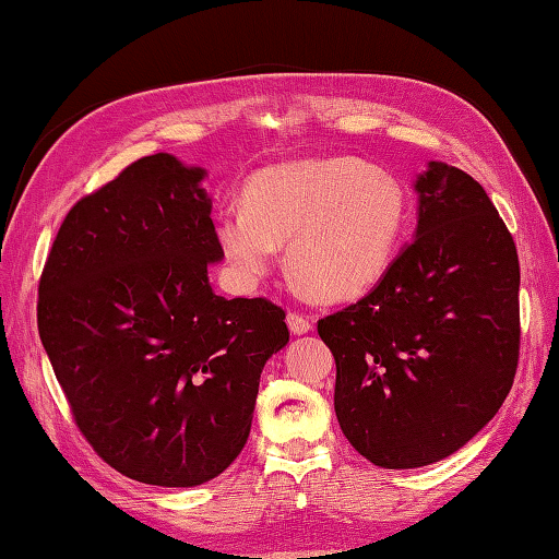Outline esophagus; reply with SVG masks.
<instances>
[{
	"label": "esophagus",
	"instance_id": "esophagus-1",
	"mask_svg": "<svg viewBox=\"0 0 559 559\" xmlns=\"http://www.w3.org/2000/svg\"><path fill=\"white\" fill-rule=\"evenodd\" d=\"M286 322H288V329L293 331L295 336L307 334V331L312 329V319H310V317H305V314H300V312H288Z\"/></svg>",
	"mask_w": 559,
	"mask_h": 559
}]
</instances>
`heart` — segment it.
<instances>
[{"label":"heart","instance_id":"heart-1","mask_svg":"<svg viewBox=\"0 0 559 559\" xmlns=\"http://www.w3.org/2000/svg\"><path fill=\"white\" fill-rule=\"evenodd\" d=\"M408 199L394 175L350 156L257 173L245 209H225L216 237L233 273L257 283L288 242V269L324 302L353 300L384 278L406 233Z\"/></svg>","mask_w":559,"mask_h":559}]
</instances>
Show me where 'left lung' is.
Instances as JSON below:
<instances>
[{
  "label": "left lung",
  "instance_id": "obj_1",
  "mask_svg": "<svg viewBox=\"0 0 559 559\" xmlns=\"http://www.w3.org/2000/svg\"><path fill=\"white\" fill-rule=\"evenodd\" d=\"M413 187L415 240L370 295L317 324L341 430L382 468L459 451L500 411L519 362V257L490 197L439 160Z\"/></svg>",
  "mask_w": 559,
  "mask_h": 559
}]
</instances>
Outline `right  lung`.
Instances as JSON below:
<instances>
[{"instance_id": "obj_1", "label": "right lung", "mask_w": 559, "mask_h": 559, "mask_svg": "<svg viewBox=\"0 0 559 559\" xmlns=\"http://www.w3.org/2000/svg\"><path fill=\"white\" fill-rule=\"evenodd\" d=\"M170 153L76 201L47 254L38 331L74 420L122 476L194 488L240 454L259 377L290 334L266 298L225 300L201 180Z\"/></svg>"}]
</instances>
